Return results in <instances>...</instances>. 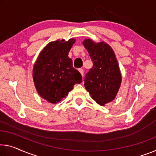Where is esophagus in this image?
<instances>
[{
	"mask_svg": "<svg viewBox=\"0 0 156 156\" xmlns=\"http://www.w3.org/2000/svg\"><path fill=\"white\" fill-rule=\"evenodd\" d=\"M79 72H80V74L81 75V76H83V69H79Z\"/></svg>",
	"mask_w": 156,
	"mask_h": 156,
	"instance_id": "esophagus-1",
	"label": "esophagus"
}]
</instances>
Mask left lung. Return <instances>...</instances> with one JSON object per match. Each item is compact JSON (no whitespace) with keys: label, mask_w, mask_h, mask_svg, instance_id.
<instances>
[{"label":"left lung","mask_w":156,"mask_h":156,"mask_svg":"<svg viewBox=\"0 0 156 156\" xmlns=\"http://www.w3.org/2000/svg\"><path fill=\"white\" fill-rule=\"evenodd\" d=\"M82 43L93 63L86 75L84 86L93 99L104 106L115 99L121 84L122 76L116 55L104 42L85 39Z\"/></svg>","instance_id":"left-lung-1"}]
</instances>
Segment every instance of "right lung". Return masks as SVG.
Segmentation results:
<instances>
[{
	"mask_svg": "<svg viewBox=\"0 0 156 156\" xmlns=\"http://www.w3.org/2000/svg\"><path fill=\"white\" fill-rule=\"evenodd\" d=\"M76 40L50 42L40 51L33 69V82L40 97L56 104L82 81L81 74L73 67L68 53Z\"/></svg>",
	"mask_w": 156,
	"mask_h": 156,
	"instance_id": "add662e5",
	"label": "right lung"
}]
</instances>
